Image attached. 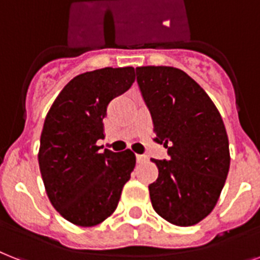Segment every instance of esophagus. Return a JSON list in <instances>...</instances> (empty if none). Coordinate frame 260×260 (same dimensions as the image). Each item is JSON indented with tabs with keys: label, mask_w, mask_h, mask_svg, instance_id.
Instances as JSON below:
<instances>
[{
	"label": "esophagus",
	"mask_w": 260,
	"mask_h": 260,
	"mask_svg": "<svg viewBox=\"0 0 260 260\" xmlns=\"http://www.w3.org/2000/svg\"><path fill=\"white\" fill-rule=\"evenodd\" d=\"M136 160L139 161V163H141V161H145L147 160V156L144 155H136Z\"/></svg>",
	"instance_id": "obj_1"
}]
</instances>
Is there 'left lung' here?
<instances>
[{
    "label": "left lung",
    "mask_w": 260,
    "mask_h": 260,
    "mask_svg": "<svg viewBox=\"0 0 260 260\" xmlns=\"http://www.w3.org/2000/svg\"><path fill=\"white\" fill-rule=\"evenodd\" d=\"M137 84L168 159H152L153 210L176 225H193L214 210L230 170L229 137L208 94L174 67H139Z\"/></svg>",
    "instance_id": "8db88e82"
}]
</instances>
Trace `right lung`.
<instances>
[{
    "label": "right lung",
    "mask_w": 260,
    "mask_h": 260,
    "mask_svg": "<svg viewBox=\"0 0 260 260\" xmlns=\"http://www.w3.org/2000/svg\"><path fill=\"white\" fill-rule=\"evenodd\" d=\"M135 68H103L76 76L44 121L39 164L50 203L67 220L96 225L113 214L136 164L131 149L101 153L107 108L129 89Z\"/></svg>",
    "instance_id": "right-lung-1"
}]
</instances>
